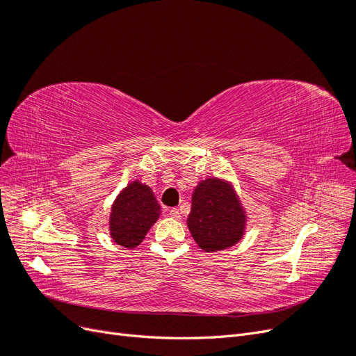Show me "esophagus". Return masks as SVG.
Wrapping results in <instances>:
<instances>
[{
    "mask_svg": "<svg viewBox=\"0 0 356 356\" xmlns=\"http://www.w3.org/2000/svg\"><path fill=\"white\" fill-rule=\"evenodd\" d=\"M169 215L172 218H175V220H179L181 218V215H179V209H177V208H172L170 211H169Z\"/></svg>",
    "mask_w": 356,
    "mask_h": 356,
    "instance_id": "34e87169",
    "label": "esophagus"
}]
</instances>
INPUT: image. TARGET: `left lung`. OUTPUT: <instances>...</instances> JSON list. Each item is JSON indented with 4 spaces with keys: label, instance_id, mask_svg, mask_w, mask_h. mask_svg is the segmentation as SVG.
Instances as JSON below:
<instances>
[{
    "label": "left lung",
    "instance_id": "left-lung-1",
    "mask_svg": "<svg viewBox=\"0 0 356 356\" xmlns=\"http://www.w3.org/2000/svg\"><path fill=\"white\" fill-rule=\"evenodd\" d=\"M245 221V211L230 182L218 178L199 182L193 191L187 225L203 251L215 252L238 243Z\"/></svg>",
    "mask_w": 356,
    "mask_h": 356
}]
</instances>
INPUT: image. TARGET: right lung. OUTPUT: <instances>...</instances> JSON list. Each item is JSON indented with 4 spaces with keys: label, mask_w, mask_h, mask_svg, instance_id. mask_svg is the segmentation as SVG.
<instances>
[{
    "label": "right lung",
    "mask_w": 356,
    "mask_h": 356,
    "mask_svg": "<svg viewBox=\"0 0 356 356\" xmlns=\"http://www.w3.org/2000/svg\"><path fill=\"white\" fill-rule=\"evenodd\" d=\"M160 217V204L153 190L139 181L129 184L113 203L110 234L117 245L127 250L138 246Z\"/></svg>",
    "instance_id": "add662e5"
}]
</instances>
